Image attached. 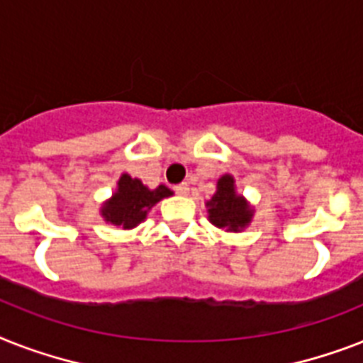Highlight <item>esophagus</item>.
<instances>
[{"mask_svg": "<svg viewBox=\"0 0 363 363\" xmlns=\"http://www.w3.org/2000/svg\"><path fill=\"white\" fill-rule=\"evenodd\" d=\"M175 191L179 194V196H186L188 191H190V188H188L186 182H181V184H177L175 186Z\"/></svg>", "mask_w": 363, "mask_h": 363, "instance_id": "obj_1", "label": "esophagus"}]
</instances>
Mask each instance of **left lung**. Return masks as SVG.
Instances as JSON below:
<instances>
[{
	"instance_id": "obj_1",
	"label": "left lung",
	"mask_w": 363,
	"mask_h": 363,
	"mask_svg": "<svg viewBox=\"0 0 363 363\" xmlns=\"http://www.w3.org/2000/svg\"><path fill=\"white\" fill-rule=\"evenodd\" d=\"M208 220L212 225L228 231H240L250 225L253 211L250 203L235 190V179L231 175H223L218 179L216 194L207 201Z\"/></svg>"
}]
</instances>
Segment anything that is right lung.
<instances>
[{
	"mask_svg": "<svg viewBox=\"0 0 363 363\" xmlns=\"http://www.w3.org/2000/svg\"><path fill=\"white\" fill-rule=\"evenodd\" d=\"M173 191L160 184L151 190L140 179H132L123 173L117 182V190L108 201L102 205L100 214L108 223L119 225L123 229H132L147 218V212L155 207L164 197H169Z\"/></svg>",
	"mask_w": 363,
	"mask_h": 363,
	"instance_id": "1",
	"label": "right lung"
}]
</instances>
